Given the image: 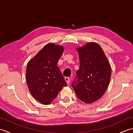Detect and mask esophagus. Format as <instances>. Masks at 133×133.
Here are the masks:
<instances>
[{
	"label": "esophagus",
	"mask_w": 133,
	"mask_h": 133,
	"mask_svg": "<svg viewBox=\"0 0 133 133\" xmlns=\"http://www.w3.org/2000/svg\"><path fill=\"white\" fill-rule=\"evenodd\" d=\"M64 79H65V81H66V83L67 84H69L70 83V78H68V77H66Z\"/></svg>",
	"instance_id": "obj_1"
}]
</instances>
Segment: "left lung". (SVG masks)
<instances>
[{"label": "left lung", "mask_w": 133, "mask_h": 133, "mask_svg": "<svg viewBox=\"0 0 133 133\" xmlns=\"http://www.w3.org/2000/svg\"><path fill=\"white\" fill-rule=\"evenodd\" d=\"M80 66L78 80L72 83L78 98L85 103H92L100 99L109 86L111 68L101 47L95 42H89L78 47Z\"/></svg>", "instance_id": "obj_1"}]
</instances>
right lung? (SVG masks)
<instances>
[{"instance_id": "add662e5", "label": "right lung", "mask_w": 133, "mask_h": 133, "mask_svg": "<svg viewBox=\"0 0 133 133\" xmlns=\"http://www.w3.org/2000/svg\"><path fill=\"white\" fill-rule=\"evenodd\" d=\"M64 47L48 43L28 62L26 78L33 98L43 104H49L59 92L67 86L57 66Z\"/></svg>"}]
</instances>
